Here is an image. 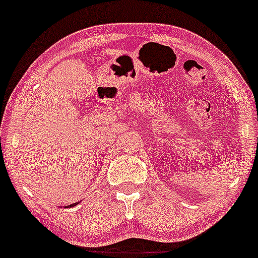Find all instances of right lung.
Returning a JSON list of instances; mask_svg holds the SVG:
<instances>
[{"mask_svg":"<svg viewBox=\"0 0 258 258\" xmlns=\"http://www.w3.org/2000/svg\"><path fill=\"white\" fill-rule=\"evenodd\" d=\"M77 204H78V203H76V204H72V205H70V206H67V208H72V206H76V205H77Z\"/></svg>","mask_w":258,"mask_h":258,"instance_id":"right-lung-1","label":"right lung"}]
</instances>
